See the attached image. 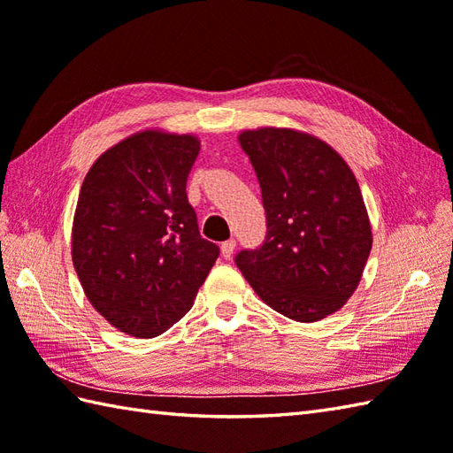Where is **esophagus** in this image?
<instances>
[{"mask_svg":"<svg viewBox=\"0 0 453 453\" xmlns=\"http://www.w3.org/2000/svg\"><path fill=\"white\" fill-rule=\"evenodd\" d=\"M234 249H235V239H227V242L221 243V255L229 258L234 255Z\"/></svg>","mask_w":453,"mask_h":453,"instance_id":"34e87169","label":"esophagus"}]
</instances>
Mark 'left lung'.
<instances>
[{"label": "left lung", "mask_w": 453, "mask_h": 453, "mask_svg": "<svg viewBox=\"0 0 453 453\" xmlns=\"http://www.w3.org/2000/svg\"><path fill=\"white\" fill-rule=\"evenodd\" d=\"M263 190L268 234L235 263L261 300L300 323L333 315L356 292L372 251L362 190L342 156L296 128L239 132Z\"/></svg>", "instance_id": "1"}]
</instances>
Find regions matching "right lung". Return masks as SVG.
<instances>
[{"mask_svg":"<svg viewBox=\"0 0 453 453\" xmlns=\"http://www.w3.org/2000/svg\"><path fill=\"white\" fill-rule=\"evenodd\" d=\"M198 151L195 134L146 128L101 153L83 179L73 268L97 313L136 339L185 317L219 255L187 198Z\"/></svg>","mask_w":453,"mask_h":453,"instance_id":"right-lung-1","label":"right lung"}]
</instances>
